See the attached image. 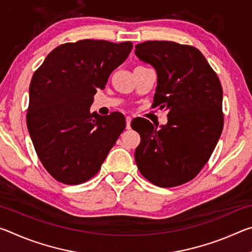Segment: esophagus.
Here are the masks:
<instances>
[{
	"label": "esophagus",
	"instance_id": "obj_1",
	"mask_svg": "<svg viewBox=\"0 0 252 252\" xmlns=\"http://www.w3.org/2000/svg\"><path fill=\"white\" fill-rule=\"evenodd\" d=\"M131 120H132V118L131 117H126V129L129 130L130 127H131Z\"/></svg>",
	"mask_w": 252,
	"mask_h": 252
}]
</instances>
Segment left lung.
I'll return each mask as SVG.
<instances>
[{
  "label": "left lung",
  "instance_id": "8db88e82",
  "mask_svg": "<svg viewBox=\"0 0 252 252\" xmlns=\"http://www.w3.org/2000/svg\"><path fill=\"white\" fill-rule=\"evenodd\" d=\"M135 55L157 71L152 108L168 111L165 126L143 118L131 122L141 142L134 159L153 185L171 188L192 180L211 157L223 127L222 87L203 54L191 45L147 41Z\"/></svg>",
  "mask_w": 252,
  "mask_h": 252
}]
</instances>
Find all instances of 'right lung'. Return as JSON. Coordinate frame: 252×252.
Returning a JSON list of instances; mask_svg holds the SVG:
<instances>
[{"label": "right lung", "mask_w": 252, "mask_h": 252, "mask_svg": "<svg viewBox=\"0 0 252 252\" xmlns=\"http://www.w3.org/2000/svg\"><path fill=\"white\" fill-rule=\"evenodd\" d=\"M132 48L129 41L64 43L34 72L28 130L42 164L59 182L80 185L94 177L125 130L122 113L99 116L90 106Z\"/></svg>", "instance_id": "1"}]
</instances>
